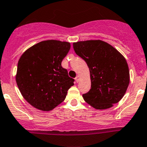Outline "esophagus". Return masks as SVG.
Listing matches in <instances>:
<instances>
[{"instance_id": "1", "label": "esophagus", "mask_w": 147, "mask_h": 147, "mask_svg": "<svg viewBox=\"0 0 147 147\" xmlns=\"http://www.w3.org/2000/svg\"><path fill=\"white\" fill-rule=\"evenodd\" d=\"M75 80H76L77 82H78L80 81V76H78V75H77L76 78H75Z\"/></svg>"}]
</instances>
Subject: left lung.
I'll return each instance as SVG.
<instances>
[{
	"mask_svg": "<svg viewBox=\"0 0 147 147\" xmlns=\"http://www.w3.org/2000/svg\"><path fill=\"white\" fill-rule=\"evenodd\" d=\"M75 53L85 61L90 73L91 88L84 100L96 109H107L121 100L129 84L126 59L109 44L101 40L73 43Z\"/></svg>",
	"mask_w": 147,
	"mask_h": 147,
	"instance_id": "left-lung-1",
	"label": "left lung"
}]
</instances>
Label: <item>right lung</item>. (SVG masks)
Segmentation results:
<instances>
[{"mask_svg": "<svg viewBox=\"0 0 147 147\" xmlns=\"http://www.w3.org/2000/svg\"><path fill=\"white\" fill-rule=\"evenodd\" d=\"M69 49V42L47 40L20 57L16 80L21 95L34 108L49 111L65 99L75 81L61 65Z\"/></svg>", "mask_w": 147, "mask_h": 147, "instance_id": "add662e5", "label": "right lung"}]
</instances>
